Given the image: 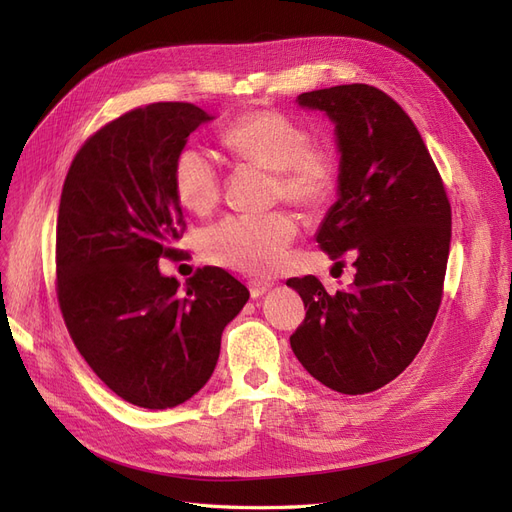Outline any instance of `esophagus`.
<instances>
[{
	"instance_id": "1",
	"label": "esophagus",
	"mask_w": 512,
	"mask_h": 512,
	"mask_svg": "<svg viewBox=\"0 0 512 512\" xmlns=\"http://www.w3.org/2000/svg\"><path fill=\"white\" fill-rule=\"evenodd\" d=\"M247 286H250L252 297L256 299V297H262V294H265L267 290H271V288H273V282H267V280H250V282H247Z\"/></svg>"
}]
</instances>
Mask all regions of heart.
<instances>
[{
  "label": "heart",
  "mask_w": 512,
  "mask_h": 512,
  "mask_svg": "<svg viewBox=\"0 0 512 512\" xmlns=\"http://www.w3.org/2000/svg\"><path fill=\"white\" fill-rule=\"evenodd\" d=\"M220 141L237 160L273 170L275 194L303 209L322 207L335 192V151L309 143L303 123L280 111L243 113L222 130ZM170 185L183 209L205 215L220 198V170L205 149L185 147L173 162ZM297 232V220L286 211L232 215L205 230L200 247L215 265L269 275L282 267Z\"/></svg>",
  "instance_id": "b5f03b06"
}]
</instances>
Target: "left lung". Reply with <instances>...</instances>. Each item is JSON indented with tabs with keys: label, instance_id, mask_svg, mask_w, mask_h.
<instances>
[{
	"label": "left lung",
	"instance_id": "obj_1",
	"mask_svg": "<svg viewBox=\"0 0 512 512\" xmlns=\"http://www.w3.org/2000/svg\"><path fill=\"white\" fill-rule=\"evenodd\" d=\"M297 102L335 126L337 200L316 241L333 260L354 256L356 275L337 292L314 275L286 282L307 307L290 346L318 382L363 395L395 380L431 331L451 250V203L421 134L384 91L337 85Z\"/></svg>",
	"mask_w": 512,
	"mask_h": 512
}]
</instances>
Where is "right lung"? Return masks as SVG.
Returning <instances> with one entry per match:
<instances>
[{"label": "right lung", "instance_id": "right-lung-1", "mask_svg": "<svg viewBox=\"0 0 512 512\" xmlns=\"http://www.w3.org/2000/svg\"><path fill=\"white\" fill-rule=\"evenodd\" d=\"M156 102L106 123L76 153L57 215V299L96 376L134 406L175 408L211 378L222 331L250 299L220 267L185 286L160 273L185 228L170 185L177 153L211 121Z\"/></svg>", "mask_w": 512, "mask_h": 512}]
</instances>
